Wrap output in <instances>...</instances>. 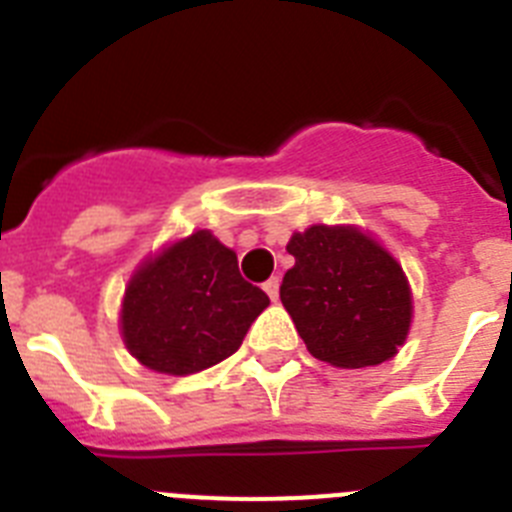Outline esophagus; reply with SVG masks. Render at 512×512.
<instances>
[{"instance_id":"obj_1","label":"esophagus","mask_w":512,"mask_h":512,"mask_svg":"<svg viewBox=\"0 0 512 512\" xmlns=\"http://www.w3.org/2000/svg\"><path fill=\"white\" fill-rule=\"evenodd\" d=\"M264 292H266V295H269L271 302H277L279 300V279L271 277L269 282L264 284Z\"/></svg>"}]
</instances>
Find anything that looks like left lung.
<instances>
[{"instance_id":"1","label":"left lung","mask_w":512,"mask_h":512,"mask_svg":"<svg viewBox=\"0 0 512 512\" xmlns=\"http://www.w3.org/2000/svg\"><path fill=\"white\" fill-rule=\"evenodd\" d=\"M295 266L279 297L315 359L377 366L405 343L413 295L402 266L354 225H310L289 238Z\"/></svg>"}]
</instances>
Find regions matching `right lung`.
Returning a JSON list of instances; mask_svg holds the SVG:
<instances>
[{"mask_svg": "<svg viewBox=\"0 0 512 512\" xmlns=\"http://www.w3.org/2000/svg\"><path fill=\"white\" fill-rule=\"evenodd\" d=\"M266 305L235 251L197 230L135 271L122 297V341L153 372L187 377L235 354Z\"/></svg>", "mask_w": 512, "mask_h": 512, "instance_id": "right-lung-1", "label": "right lung"}]
</instances>
